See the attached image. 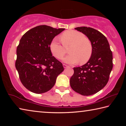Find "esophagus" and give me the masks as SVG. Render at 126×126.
<instances>
[{
  "instance_id": "obj_1",
  "label": "esophagus",
  "mask_w": 126,
  "mask_h": 126,
  "mask_svg": "<svg viewBox=\"0 0 126 126\" xmlns=\"http://www.w3.org/2000/svg\"><path fill=\"white\" fill-rule=\"evenodd\" d=\"M63 67L64 68H67V67H68V65H66V64H63Z\"/></svg>"
}]
</instances>
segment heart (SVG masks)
Returning <instances> with one entry per match:
<instances>
[{"instance_id":"obj_1","label":"heart","mask_w":126,"mask_h":126,"mask_svg":"<svg viewBox=\"0 0 126 126\" xmlns=\"http://www.w3.org/2000/svg\"><path fill=\"white\" fill-rule=\"evenodd\" d=\"M61 40L65 47H68L70 54L63 59L64 63L70 64L79 62L81 64L87 63L92 54L93 47L90 40L85 38L83 34L76 31H67L61 35ZM49 49L55 58L61 59L66 53L64 47L56 38L50 42Z\"/></svg>"}]
</instances>
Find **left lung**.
Segmentation results:
<instances>
[{
    "instance_id": "8db88e82",
    "label": "left lung",
    "mask_w": 126,
    "mask_h": 126,
    "mask_svg": "<svg viewBox=\"0 0 126 126\" xmlns=\"http://www.w3.org/2000/svg\"><path fill=\"white\" fill-rule=\"evenodd\" d=\"M90 40L93 47L89 61L81 67H74L70 79L71 88L83 95H90L103 89L107 83L113 68L112 52L103 34L90 27H77Z\"/></svg>"
}]
</instances>
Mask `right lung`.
Segmentation results:
<instances>
[{"label":"right lung","instance_id":"1","mask_svg":"<svg viewBox=\"0 0 126 126\" xmlns=\"http://www.w3.org/2000/svg\"><path fill=\"white\" fill-rule=\"evenodd\" d=\"M64 28L39 25L22 36L16 48V68L23 86L32 92H47L54 86L64 71L62 64L53 57L49 45Z\"/></svg>","mask_w":126,"mask_h":126}]
</instances>
